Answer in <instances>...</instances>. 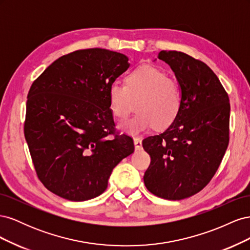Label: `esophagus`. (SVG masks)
Instances as JSON below:
<instances>
[{"instance_id": "obj_1", "label": "esophagus", "mask_w": 250, "mask_h": 250, "mask_svg": "<svg viewBox=\"0 0 250 250\" xmlns=\"http://www.w3.org/2000/svg\"><path fill=\"white\" fill-rule=\"evenodd\" d=\"M133 142H134L135 150H142L143 149V144H142V141L140 139H134Z\"/></svg>"}]
</instances>
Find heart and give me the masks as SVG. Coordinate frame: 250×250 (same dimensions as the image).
<instances>
[{"label":"heart","instance_id":"obj_1","mask_svg":"<svg viewBox=\"0 0 250 250\" xmlns=\"http://www.w3.org/2000/svg\"><path fill=\"white\" fill-rule=\"evenodd\" d=\"M113 116L126 118L133 108L138 113L119 124L121 131L138 135L155 126L164 129L172 125L181 109V92L175 82L154 66L142 65L126 75L124 85L113 82L108 88Z\"/></svg>","mask_w":250,"mask_h":250}]
</instances>
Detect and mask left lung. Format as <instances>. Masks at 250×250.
Wrapping results in <instances>:
<instances>
[{
    "mask_svg": "<svg viewBox=\"0 0 250 250\" xmlns=\"http://www.w3.org/2000/svg\"><path fill=\"white\" fill-rule=\"evenodd\" d=\"M157 58L175 74L181 109L164 132L143 141L151 157L144 183L158 197L180 200L200 192L220 166L229 141L230 104L204 62L177 51H161Z\"/></svg>",
    "mask_w": 250,
    "mask_h": 250,
    "instance_id": "8db88e82",
    "label": "left lung"
}]
</instances>
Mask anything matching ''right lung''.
<instances>
[{
    "label": "right lung",
    "mask_w": 250,
    "mask_h": 250,
    "mask_svg": "<svg viewBox=\"0 0 250 250\" xmlns=\"http://www.w3.org/2000/svg\"><path fill=\"white\" fill-rule=\"evenodd\" d=\"M128 67L121 53L78 50L55 60L30 87L25 139L37 176L59 197L101 195L113 168L134 151L130 137L116 134L108 99L110 84Z\"/></svg>",
    "instance_id": "1"
}]
</instances>
